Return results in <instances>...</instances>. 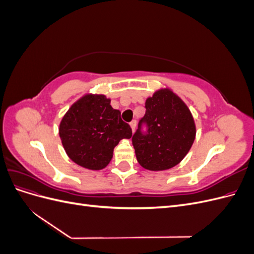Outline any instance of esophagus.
<instances>
[{"label":"esophagus","instance_id":"34e87169","mask_svg":"<svg viewBox=\"0 0 254 254\" xmlns=\"http://www.w3.org/2000/svg\"><path fill=\"white\" fill-rule=\"evenodd\" d=\"M129 125H130V127H131L132 132H134V130H135V126H136V122H135V121L130 122V123H129Z\"/></svg>","mask_w":254,"mask_h":254}]
</instances>
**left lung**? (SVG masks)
Instances as JSON below:
<instances>
[{"label": "left lung", "instance_id": "obj_1", "mask_svg": "<svg viewBox=\"0 0 254 254\" xmlns=\"http://www.w3.org/2000/svg\"><path fill=\"white\" fill-rule=\"evenodd\" d=\"M143 121L148 134L139 129L132 136L135 157L145 170L166 171L179 164L196 137V125L190 110L170 88H161L146 98Z\"/></svg>", "mask_w": 254, "mask_h": 254}]
</instances>
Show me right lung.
<instances>
[{"mask_svg":"<svg viewBox=\"0 0 254 254\" xmlns=\"http://www.w3.org/2000/svg\"><path fill=\"white\" fill-rule=\"evenodd\" d=\"M110 103L104 94H84L72 104L59 124L67 157L87 170H103L110 163L115 146L132 135L120 110Z\"/></svg>","mask_w":254,"mask_h":254,"instance_id":"right-lung-1","label":"right lung"}]
</instances>
